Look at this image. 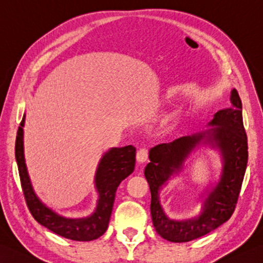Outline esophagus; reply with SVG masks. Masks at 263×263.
Here are the masks:
<instances>
[{
    "label": "esophagus",
    "mask_w": 263,
    "mask_h": 263,
    "mask_svg": "<svg viewBox=\"0 0 263 263\" xmlns=\"http://www.w3.org/2000/svg\"><path fill=\"white\" fill-rule=\"evenodd\" d=\"M148 158V149L147 148H140L137 152V161L139 163H145Z\"/></svg>",
    "instance_id": "obj_1"
}]
</instances>
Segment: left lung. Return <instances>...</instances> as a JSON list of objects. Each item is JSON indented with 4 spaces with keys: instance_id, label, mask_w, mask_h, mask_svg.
Masks as SVG:
<instances>
[{
    "instance_id": "left-lung-1",
    "label": "left lung",
    "mask_w": 263,
    "mask_h": 263,
    "mask_svg": "<svg viewBox=\"0 0 263 263\" xmlns=\"http://www.w3.org/2000/svg\"><path fill=\"white\" fill-rule=\"evenodd\" d=\"M231 107L217 111L209 125L215 126L193 136L181 137L170 143H161L149 152L151 163L145 167V177L152 194L153 224L164 239L186 243L206 235L228 221L234 213L248 165V137L241 116L238 92L230 93ZM218 147L224 167L220 181L204 200L202 212L196 218L176 221L168 219L159 203V190L174 173L181 171L189 154L199 143Z\"/></svg>"
}]
</instances>
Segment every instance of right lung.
<instances>
[{"mask_svg": "<svg viewBox=\"0 0 263 263\" xmlns=\"http://www.w3.org/2000/svg\"><path fill=\"white\" fill-rule=\"evenodd\" d=\"M24 124L25 115L18 127L14 151L20 182L29 212L40 224L61 237L77 241H90L99 238L108 228L117 187L135 170L136 148L131 145L122 148H110L102 156L95 179L97 192L99 193L95 213L87 218L68 219L46 208L36 196L25 163Z\"/></svg>", "mask_w": 263, "mask_h": 263, "instance_id": "obj_1", "label": "right lung"}]
</instances>
